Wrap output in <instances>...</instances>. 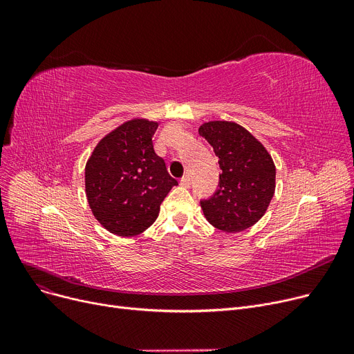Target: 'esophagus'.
<instances>
[{
	"mask_svg": "<svg viewBox=\"0 0 354 354\" xmlns=\"http://www.w3.org/2000/svg\"><path fill=\"white\" fill-rule=\"evenodd\" d=\"M182 187H185V188H188L189 185H191V178H189V175H185V176H182L180 178V182H179Z\"/></svg>",
	"mask_w": 354,
	"mask_h": 354,
	"instance_id": "34e87169",
	"label": "esophagus"
}]
</instances>
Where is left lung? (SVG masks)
<instances>
[{"label":"left lung","mask_w":354,"mask_h":354,"mask_svg":"<svg viewBox=\"0 0 354 354\" xmlns=\"http://www.w3.org/2000/svg\"><path fill=\"white\" fill-rule=\"evenodd\" d=\"M218 156L222 174L218 189L201 208L211 225L225 232L252 227L266 214L275 191V166L247 129L234 122H209L199 127Z\"/></svg>","instance_id":"left-lung-1"}]
</instances>
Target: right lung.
<instances>
[{
    "label": "right lung",
    "mask_w": 354,
    "mask_h": 354,
    "mask_svg": "<svg viewBox=\"0 0 354 354\" xmlns=\"http://www.w3.org/2000/svg\"><path fill=\"white\" fill-rule=\"evenodd\" d=\"M158 123L129 120L104 136L87 160L86 196L93 215L119 236H133L156 221L178 180L155 153Z\"/></svg>",
    "instance_id": "1"
}]
</instances>
